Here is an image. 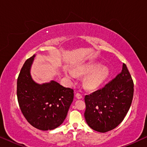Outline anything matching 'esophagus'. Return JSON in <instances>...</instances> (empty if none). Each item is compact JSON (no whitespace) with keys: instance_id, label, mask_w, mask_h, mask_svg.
Segmentation results:
<instances>
[{"instance_id":"34e87169","label":"esophagus","mask_w":147,"mask_h":147,"mask_svg":"<svg viewBox=\"0 0 147 147\" xmlns=\"http://www.w3.org/2000/svg\"><path fill=\"white\" fill-rule=\"evenodd\" d=\"M76 98H78V99H82V98H83V96H82V95L80 93H77L76 94Z\"/></svg>"}]
</instances>
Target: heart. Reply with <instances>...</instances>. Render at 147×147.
<instances>
[{
  "mask_svg": "<svg viewBox=\"0 0 147 147\" xmlns=\"http://www.w3.org/2000/svg\"><path fill=\"white\" fill-rule=\"evenodd\" d=\"M76 71L80 74H87L84 78L83 84L88 90H94L104 83L109 77V69L105 65L97 62H90L76 67ZM65 74L69 79L76 78V74L69 69L65 70Z\"/></svg>",
  "mask_w": 147,
  "mask_h": 147,
  "instance_id": "obj_1",
  "label": "heart"
}]
</instances>
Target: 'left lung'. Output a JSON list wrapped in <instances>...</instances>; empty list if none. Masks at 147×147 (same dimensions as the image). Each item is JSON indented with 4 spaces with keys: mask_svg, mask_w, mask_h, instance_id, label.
<instances>
[{
    "mask_svg": "<svg viewBox=\"0 0 147 147\" xmlns=\"http://www.w3.org/2000/svg\"><path fill=\"white\" fill-rule=\"evenodd\" d=\"M134 94V84L126 64L122 71L104 87L86 95L84 117L96 131H110L122 122L130 109Z\"/></svg>",
    "mask_w": 147,
    "mask_h": 147,
    "instance_id": "1",
    "label": "left lung"
}]
</instances>
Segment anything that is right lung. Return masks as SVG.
<instances>
[{
  "label": "right lung",
  "instance_id": "add662e5",
  "mask_svg": "<svg viewBox=\"0 0 147 147\" xmlns=\"http://www.w3.org/2000/svg\"><path fill=\"white\" fill-rule=\"evenodd\" d=\"M35 55L26 60L17 79V95L24 117L34 127L53 130L61 125L74 100V90L55 81L38 84L32 79L30 69Z\"/></svg>",
  "mask_w": 147,
  "mask_h": 147
}]
</instances>
